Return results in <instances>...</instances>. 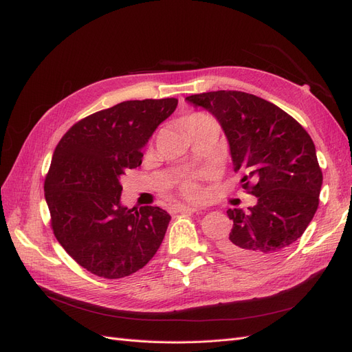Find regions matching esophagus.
<instances>
[{
	"label": "esophagus",
	"mask_w": 352,
	"mask_h": 352,
	"mask_svg": "<svg viewBox=\"0 0 352 352\" xmlns=\"http://www.w3.org/2000/svg\"><path fill=\"white\" fill-rule=\"evenodd\" d=\"M175 210L177 211V212H198L199 211V208L198 207H194V206H186V204H180V206H177V207H175Z\"/></svg>",
	"instance_id": "esophagus-1"
}]
</instances>
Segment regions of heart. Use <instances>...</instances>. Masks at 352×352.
Segmentation results:
<instances>
[{
    "label": "heart",
    "instance_id": "obj_1",
    "mask_svg": "<svg viewBox=\"0 0 352 352\" xmlns=\"http://www.w3.org/2000/svg\"><path fill=\"white\" fill-rule=\"evenodd\" d=\"M199 117H206V116H204V114H192V116H189L188 120H186V124H188L190 120L199 119ZM182 189H184V192H185L186 195H189V197H195V195L198 194V186H197L195 182H192V180H186V182H184Z\"/></svg>",
    "mask_w": 352,
    "mask_h": 352
}]
</instances>
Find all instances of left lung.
<instances>
[{
    "label": "left lung",
    "instance_id": "8db88e82",
    "mask_svg": "<svg viewBox=\"0 0 352 352\" xmlns=\"http://www.w3.org/2000/svg\"><path fill=\"white\" fill-rule=\"evenodd\" d=\"M216 117L225 132L242 188L257 204L229 208L233 228L220 250L243 265L263 267L302 236L313 220L323 184L314 142L278 105L241 91L185 98Z\"/></svg>",
    "mask_w": 352,
    "mask_h": 352
}]
</instances>
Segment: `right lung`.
<instances>
[{
    "mask_svg": "<svg viewBox=\"0 0 352 352\" xmlns=\"http://www.w3.org/2000/svg\"><path fill=\"white\" fill-rule=\"evenodd\" d=\"M176 98L123 101L73 124L52 154L45 201L54 235L83 269L120 279L142 269L162 245L170 214L120 202V177L142 163V150Z\"/></svg>",
    "mask_w": 352,
    "mask_h": 352,
    "instance_id": "obj_1",
    "label": "right lung"
}]
</instances>
